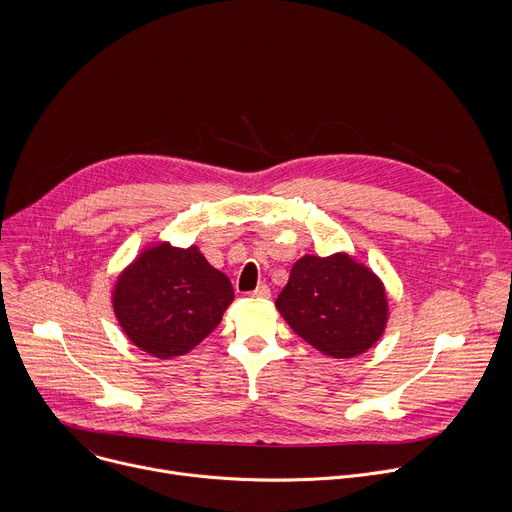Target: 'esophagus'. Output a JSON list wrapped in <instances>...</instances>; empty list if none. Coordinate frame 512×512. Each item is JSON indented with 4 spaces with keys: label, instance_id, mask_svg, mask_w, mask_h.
<instances>
[{
    "label": "esophagus",
    "instance_id": "34e87169",
    "mask_svg": "<svg viewBox=\"0 0 512 512\" xmlns=\"http://www.w3.org/2000/svg\"><path fill=\"white\" fill-rule=\"evenodd\" d=\"M269 296H271V291H269V287L265 283H261L259 287H255L251 291V298H255V300H267Z\"/></svg>",
    "mask_w": 512,
    "mask_h": 512
}]
</instances>
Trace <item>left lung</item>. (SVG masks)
Returning <instances> with one entry per match:
<instances>
[{
	"label": "left lung",
	"instance_id": "1",
	"mask_svg": "<svg viewBox=\"0 0 512 512\" xmlns=\"http://www.w3.org/2000/svg\"><path fill=\"white\" fill-rule=\"evenodd\" d=\"M275 308L300 338L332 358L367 352L389 320L385 283L348 253L298 259Z\"/></svg>",
	"mask_w": 512,
	"mask_h": 512
}]
</instances>
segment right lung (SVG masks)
<instances>
[{"mask_svg": "<svg viewBox=\"0 0 512 512\" xmlns=\"http://www.w3.org/2000/svg\"><path fill=\"white\" fill-rule=\"evenodd\" d=\"M111 300L125 336L166 360L190 352L221 324L235 291L196 245L156 243L119 273Z\"/></svg>", "mask_w": 512, "mask_h": 512, "instance_id": "obj_1", "label": "right lung"}]
</instances>
